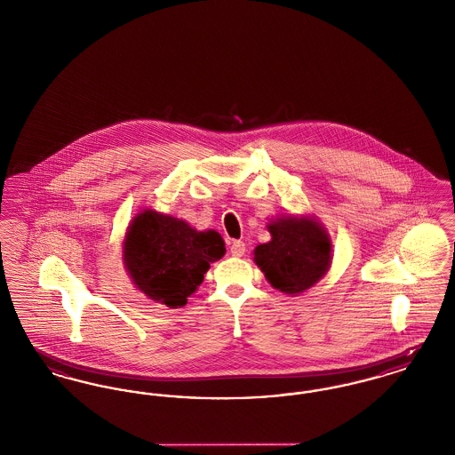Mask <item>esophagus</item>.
Segmentation results:
<instances>
[{"label": "esophagus", "instance_id": "esophagus-1", "mask_svg": "<svg viewBox=\"0 0 455 455\" xmlns=\"http://www.w3.org/2000/svg\"><path fill=\"white\" fill-rule=\"evenodd\" d=\"M230 252H232V256H235V258H242V256L245 254V243L240 242V240H234L232 245H230Z\"/></svg>", "mask_w": 455, "mask_h": 455}]
</instances>
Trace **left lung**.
I'll use <instances>...</instances> for the list:
<instances>
[{
	"label": "left lung",
	"instance_id": "8db88e82",
	"mask_svg": "<svg viewBox=\"0 0 455 455\" xmlns=\"http://www.w3.org/2000/svg\"><path fill=\"white\" fill-rule=\"evenodd\" d=\"M271 240L254 249V262L267 283L297 297L321 282L332 262V240L312 215H282L269 220Z\"/></svg>",
	"mask_w": 455,
	"mask_h": 455
}]
</instances>
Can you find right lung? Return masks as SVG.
<instances>
[{"mask_svg":"<svg viewBox=\"0 0 455 455\" xmlns=\"http://www.w3.org/2000/svg\"><path fill=\"white\" fill-rule=\"evenodd\" d=\"M217 230H196L186 220L141 210L123 242V264L132 284L153 302L184 307L210 264L225 256Z\"/></svg>","mask_w":455,"mask_h":455,"instance_id":"right-lung-1","label":"right lung"}]
</instances>
